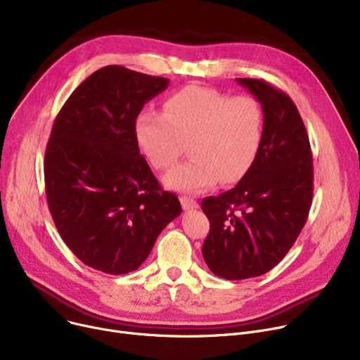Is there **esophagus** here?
<instances>
[{
  "label": "esophagus",
  "mask_w": 360,
  "mask_h": 360,
  "mask_svg": "<svg viewBox=\"0 0 360 360\" xmlns=\"http://www.w3.org/2000/svg\"><path fill=\"white\" fill-rule=\"evenodd\" d=\"M181 204L184 210H194L198 209V202L190 197H181Z\"/></svg>",
  "instance_id": "1"
}]
</instances>
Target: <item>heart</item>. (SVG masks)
I'll use <instances>...</instances> for the list:
<instances>
[{"instance_id":"1","label":"heart","mask_w":360,"mask_h":360,"mask_svg":"<svg viewBox=\"0 0 360 360\" xmlns=\"http://www.w3.org/2000/svg\"><path fill=\"white\" fill-rule=\"evenodd\" d=\"M264 139V110L252 96L214 89L185 87L163 103V113L143 109L134 120V140L156 169L172 165L188 146L190 159L163 176L170 190L200 193L238 182L254 165Z\"/></svg>"}]
</instances>
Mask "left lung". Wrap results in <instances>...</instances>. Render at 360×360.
Masks as SVG:
<instances>
[{
    "instance_id": "1",
    "label": "left lung",
    "mask_w": 360,
    "mask_h": 360,
    "mask_svg": "<svg viewBox=\"0 0 360 360\" xmlns=\"http://www.w3.org/2000/svg\"><path fill=\"white\" fill-rule=\"evenodd\" d=\"M236 82L262 106L264 139L232 190L201 201L210 221L202 258L226 280L262 276L285 258L307 223L314 191L309 139L296 105L264 80Z\"/></svg>"
}]
</instances>
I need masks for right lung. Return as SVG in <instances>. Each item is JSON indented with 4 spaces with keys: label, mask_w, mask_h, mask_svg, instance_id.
<instances>
[{
    "label": "right lung",
    "mask_w": 360,
    "mask_h": 360,
    "mask_svg": "<svg viewBox=\"0 0 360 360\" xmlns=\"http://www.w3.org/2000/svg\"><path fill=\"white\" fill-rule=\"evenodd\" d=\"M169 80L108 65L75 89L55 118L45 153L53 223L86 266L137 270L166 226L182 213L134 140V120Z\"/></svg>",
    "instance_id": "right-lung-1"
}]
</instances>
